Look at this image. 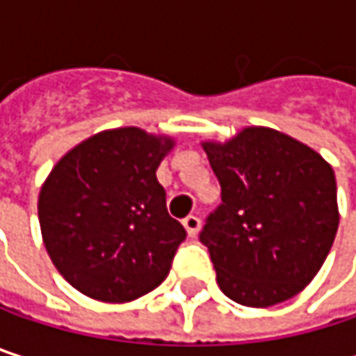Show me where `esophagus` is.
Listing matches in <instances>:
<instances>
[{
    "label": "esophagus",
    "instance_id": "esophagus-1",
    "mask_svg": "<svg viewBox=\"0 0 356 356\" xmlns=\"http://www.w3.org/2000/svg\"><path fill=\"white\" fill-rule=\"evenodd\" d=\"M183 227H185V231H187L189 237H195L197 231H200V218L193 216V214H189V216L183 218Z\"/></svg>",
    "mask_w": 356,
    "mask_h": 356
}]
</instances>
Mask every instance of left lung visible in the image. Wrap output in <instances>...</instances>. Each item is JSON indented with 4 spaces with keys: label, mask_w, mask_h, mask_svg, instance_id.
I'll return each instance as SVG.
<instances>
[{
    "label": "left lung",
    "mask_w": 356,
    "mask_h": 356,
    "mask_svg": "<svg viewBox=\"0 0 356 356\" xmlns=\"http://www.w3.org/2000/svg\"><path fill=\"white\" fill-rule=\"evenodd\" d=\"M204 150L222 202L200 241L220 291L248 307L295 297L320 272L338 231L332 167L268 127H248L227 144L206 142Z\"/></svg>",
    "instance_id": "obj_1"
}]
</instances>
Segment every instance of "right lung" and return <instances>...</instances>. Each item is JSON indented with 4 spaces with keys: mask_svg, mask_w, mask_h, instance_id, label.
<instances>
[{
    "mask_svg": "<svg viewBox=\"0 0 356 356\" xmlns=\"http://www.w3.org/2000/svg\"><path fill=\"white\" fill-rule=\"evenodd\" d=\"M173 140L138 127L101 131L70 150L38 195L44 248L80 293L125 303L169 274L185 229L171 218L156 169Z\"/></svg>",
    "mask_w": 356,
    "mask_h": 356,
    "instance_id": "add662e5",
    "label": "right lung"
}]
</instances>
